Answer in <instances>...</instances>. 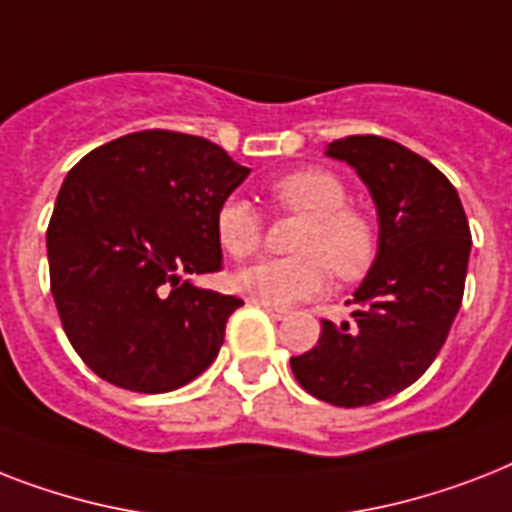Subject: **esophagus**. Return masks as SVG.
Masks as SVG:
<instances>
[{"label": "esophagus", "instance_id": "1", "mask_svg": "<svg viewBox=\"0 0 512 512\" xmlns=\"http://www.w3.org/2000/svg\"><path fill=\"white\" fill-rule=\"evenodd\" d=\"M252 303L260 305V308H265V311H268V316H271V319H276V321L287 319V316H289L287 308H276V305H265V303H260V300H252Z\"/></svg>", "mask_w": 512, "mask_h": 512}]
</instances>
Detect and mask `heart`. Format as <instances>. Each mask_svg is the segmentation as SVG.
<instances>
[{"label":"heart","mask_w":512,"mask_h":512,"mask_svg":"<svg viewBox=\"0 0 512 512\" xmlns=\"http://www.w3.org/2000/svg\"><path fill=\"white\" fill-rule=\"evenodd\" d=\"M279 209L305 217L292 241V257H276L236 273V289L265 305H292L321 295L329 271L340 281L366 276L377 257V225L350 207L348 188L327 170H297L268 185ZM220 247L236 260L252 257L263 244V220L244 199H225L215 215Z\"/></svg>","instance_id":"obj_1"}]
</instances>
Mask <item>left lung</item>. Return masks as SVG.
<instances>
[{"mask_svg": "<svg viewBox=\"0 0 512 512\" xmlns=\"http://www.w3.org/2000/svg\"><path fill=\"white\" fill-rule=\"evenodd\" d=\"M369 188L380 220L372 268L348 305L353 321H321L292 372L327 404L369 406L425 374L460 311L470 225L444 172L396 140L350 135L327 146Z\"/></svg>", "mask_w": 512, "mask_h": 512, "instance_id": "1", "label": "left lung"}]
</instances>
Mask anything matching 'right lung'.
I'll return each mask as SVG.
<instances>
[{
  "label": "right lung",
  "instance_id": "obj_1",
  "mask_svg": "<svg viewBox=\"0 0 512 512\" xmlns=\"http://www.w3.org/2000/svg\"><path fill=\"white\" fill-rule=\"evenodd\" d=\"M247 175L215 143L170 130L111 140L68 172L47 228L50 289L98 377L167 393L215 361L244 303L188 276L223 268L215 215Z\"/></svg>",
  "mask_w": 512,
  "mask_h": 512
}]
</instances>
